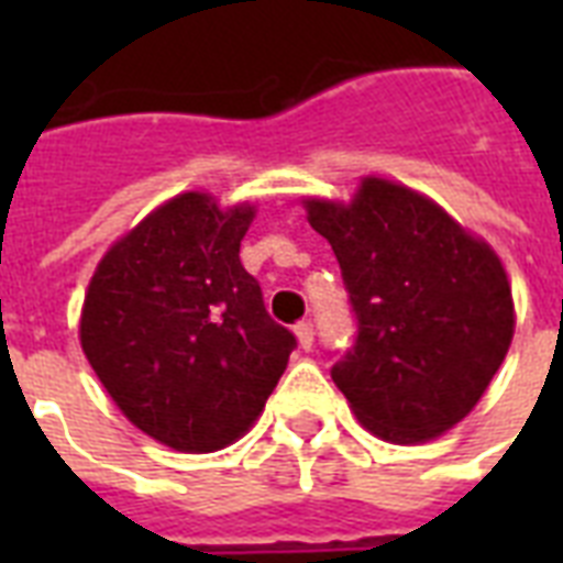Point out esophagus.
<instances>
[{"label": "esophagus", "mask_w": 563, "mask_h": 563, "mask_svg": "<svg viewBox=\"0 0 563 563\" xmlns=\"http://www.w3.org/2000/svg\"><path fill=\"white\" fill-rule=\"evenodd\" d=\"M295 335H298L300 347L309 351L312 342H316V327H312V321H298V324H295Z\"/></svg>", "instance_id": "34e87169"}]
</instances>
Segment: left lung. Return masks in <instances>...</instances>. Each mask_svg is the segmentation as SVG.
I'll return each mask as SVG.
<instances>
[{
  "instance_id": "obj_1",
  "label": "left lung",
  "mask_w": 563,
  "mask_h": 563,
  "mask_svg": "<svg viewBox=\"0 0 563 563\" xmlns=\"http://www.w3.org/2000/svg\"><path fill=\"white\" fill-rule=\"evenodd\" d=\"M333 245L356 335L333 383L385 441L415 444L479 402L515 335L503 263L438 203L379 178L351 207L307 201Z\"/></svg>"
}]
</instances>
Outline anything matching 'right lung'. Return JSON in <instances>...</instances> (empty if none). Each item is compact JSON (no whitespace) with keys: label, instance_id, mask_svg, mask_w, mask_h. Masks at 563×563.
I'll use <instances>...</instances> for the list:
<instances>
[{"label":"right lung","instance_id":"right-lung-1","mask_svg":"<svg viewBox=\"0 0 563 563\" xmlns=\"http://www.w3.org/2000/svg\"><path fill=\"white\" fill-rule=\"evenodd\" d=\"M251 219L245 203L178 195L110 247L84 298L96 376L136 429L180 453L247 432L298 347L239 260Z\"/></svg>","mask_w":563,"mask_h":563}]
</instances>
